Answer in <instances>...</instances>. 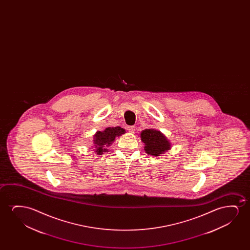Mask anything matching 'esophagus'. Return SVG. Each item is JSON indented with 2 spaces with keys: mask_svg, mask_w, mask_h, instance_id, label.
Listing matches in <instances>:
<instances>
[{
  "mask_svg": "<svg viewBox=\"0 0 250 250\" xmlns=\"http://www.w3.org/2000/svg\"><path fill=\"white\" fill-rule=\"evenodd\" d=\"M127 130H128L129 132H134V131H135V126H133V125L127 126Z\"/></svg>",
  "mask_w": 250,
  "mask_h": 250,
  "instance_id": "34e87169",
  "label": "esophagus"
}]
</instances>
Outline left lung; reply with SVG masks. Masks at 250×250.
<instances>
[{
  "label": "left lung",
  "mask_w": 250,
  "mask_h": 250,
  "mask_svg": "<svg viewBox=\"0 0 250 250\" xmlns=\"http://www.w3.org/2000/svg\"><path fill=\"white\" fill-rule=\"evenodd\" d=\"M141 140L145 144V152L154 156H160L171 147L167 138L161 131L153 129H146L142 131Z\"/></svg>",
  "instance_id": "left-lung-1"
}]
</instances>
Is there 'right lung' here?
<instances>
[{
  "label": "right lung",
  "mask_w": 250,
  "mask_h": 250,
  "mask_svg": "<svg viewBox=\"0 0 250 250\" xmlns=\"http://www.w3.org/2000/svg\"><path fill=\"white\" fill-rule=\"evenodd\" d=\"M125 132V130L120 126L112 128L107 127L103 131H97L94 136V146L96 149L95 152L97 153V154H103V152L107 151L105 147H107L110 144H112L117 136H120Z\"/></svg>",
  "instance_id": "right-lung-1"
}]
</instances>
